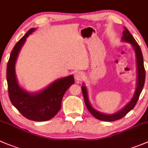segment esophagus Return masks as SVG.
<instances>
[{"label":"esophagus","mask_w":148,"mask_h":148,"mask_svg":"<svg viewBox=\"0 0 148 148\" xmlns=\"http://www.w3.org/2000/svg\"><path fill=\"white\" fill-rule=\"evenodd\" d=\"M84 74H83V72H82V71H77V72L74 74V78H75V79L77 80V82L82 81V80L84 79Z\"/></svg>","instance_id":"34e87169"}]
</instances>
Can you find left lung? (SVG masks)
I'll list each match as a JSON object with an SVG mask.
<instances>
[{
    "instance_id": "1",
    "label": "left lung",
    "mask_w": 148,
    "mask_h": 148,
    "mask_svg": "<svg viewBox=\"0 0 148 148\" xmlns=\"http://www.w3.org/2000/svg\"><path fill=\"white\" fill-rule=\"evenodd\" d=\"M124 42H128L132 45L136 54V58H137V88H136L135 92H134V96L130 100V103L124 106L121 110L118 111L117 113L114 114H106L103 113L99 112L98 110H96L95 109L93 108L90 105V101L88 99V95H87V90L85 86H82V91L83 97H84V103H85L87 109L90 112V114L95 117L96 119L101 121H114L116 120H119L120 119L123 118L124 116L127 115L130 110H132L135 105L137 104V100H138L139 97L140 95L142 90H143V87L145 84V70L144 67V61H143V56L142 53L141 49L140 46L137 44V41L135 40L133 36L132 35L131 33L129 32L127 27H124V31L123 32V36L121 38Z\"/></svg>"
}]
</instances>
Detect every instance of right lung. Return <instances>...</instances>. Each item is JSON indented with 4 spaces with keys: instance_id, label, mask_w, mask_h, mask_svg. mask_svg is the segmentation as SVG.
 Here are the masks:
<instances>
[{
    "instance_id": "right-lung-1",
    "label": "right lung",
    "mask_w": 148,
    "mask_h": 148,
    "mask_svg": "<svg viewBox=\"0 0 148 148\" xmlns=\"http://www.w3.org/2000/svg\"><path fill=\"white\" fill-rule=\"evenodd\" d=\"M32 28L17 42L13 48L7 64L6 79L8 95L13 106L32 121H45L55 116L61 108V101L66 91L74 83L73 75L57 79L37 93H29L18 84L15 73L17 56L27 38L34 31Z\"/></svg>"
}]
</instances>
